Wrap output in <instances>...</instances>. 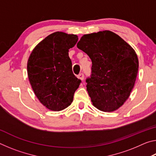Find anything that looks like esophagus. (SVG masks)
I'll return each instance as SVG.
<instances>
[{"instance_id": "1", "label": "esophagus", "mask_w": 156, "mask_h": 156, "mask_svg": "<svg viewBox=\"0 0 156 156\" xmlns=\"http://www.w3.org/2000/svg\"><path fill=\"white\" fill-rule=\"evenodd\" d=\"M78 78L80 79V80H84V74H83V73H80V74L78 75Z\"/></svg>"}]
</instances>
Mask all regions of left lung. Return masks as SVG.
<instances>
[{"mask_svg": "<svg viewBox=\"0 0 156 156\" xmlns=\"http://www.w3.org/2000/svg\"><path fill=\"white\" fill-rule=\"evenodd\" d=\"M78 49L91 60V76L87 90L95 107L112 112L129 98L138 75V56L130 44L109 30L84 34Z\"/></svg>", "mask_w": 156, "mask_h": 156, "instance_id": "obj_1", "label": "left lung"}]
</instances>
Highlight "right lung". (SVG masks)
I'll list each match as a JSON object with an SVG mask.
<instances>
[{"mask_svg": "<svg viewBox=\"0 0 156 156\" xmlns=\"http://www.w3.org/2000/svg\"><path fill=\"white\" fill-rule=\"evenodd\" d=\"M78 36L56 31L41 41L27 61V75L34 94L49 110L59 112L72 104L81 80L72 72L69 49Z\"/></svg>", "mask_w": 156, "mask_h": 156, "instance_id": "right-lung-1", "label": "right lung"}]
</instances>
